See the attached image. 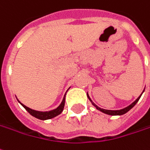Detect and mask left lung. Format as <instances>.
I'll list each match as a JSON object with an SVG mask.
<instances>
[{
	"label": "left lung",
	"instance_id": "8db88e82",
	"mask_svg": "<svg viewBox=\"0 0 150 150\" xmlns=\"http://www.w3.org/2000/svg\"><path fill=\"white\" fill-rule=\"evenodd\" d=\"M142 94H140V96H141ZM140 96L136 99V100L134 102V103H132L130 106H128V107H126V108H123V109H121V110H105V109H103V108H100L99 107H98L97 105H95L92 102V100L90 99V98H89V96L88 95V99L89 100L91 101L92 102V103L93 105L98 110H99V111H101L102 112H103V113H106V114H108V115H112V116H121V115H123V114H125L128 111H130V110L135 106L136 103H137V102L139 101V98H140Z\"/></svg>",
	"mask_w": 150,
	"mask_h": 150
}]
</instances>
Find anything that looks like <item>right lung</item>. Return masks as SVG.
Wrapping results in <instances>:
<instances>
[{
	"label": "right lung",
	"mask_w": 150,
	"mask_h": 150,
	"mask_svg": "<svg viewBox=\"0 0 150 150\" xmlns=\"http://www.w3.org/2000/svg\"><path fill=\"white\" fill-rule=\"evenodd\" d=\"M21 105L26 109V111H28L29 114L32 115L33 117L38 118V119H40V120H47V119H51V118L55 117L58 116L59 114L62 113V111L64 109V106H65V97H64V98L62 100V103L60 104V106L58 107L57 108L52 110V111H49V112H38V111H35V110L31 109V108H29L28 107L24 106L22 103H21Z\"/></svg>",
	"instance_id": "right-lung-1"
}]
</instances>
